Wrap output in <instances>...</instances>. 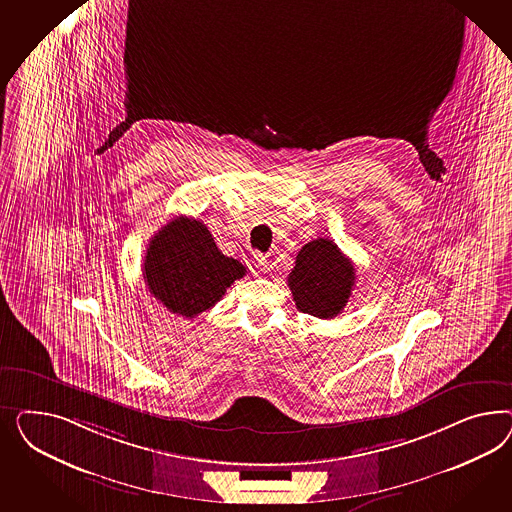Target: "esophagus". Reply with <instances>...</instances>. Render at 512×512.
<instances>
[{"label": "esophagus", "instance_id": "esophagus-1", "mask_svg": "<svg viewBox=\"0 0 512 512\" xmlns=\"http://www.w3.org/2000/svg\"><path fill=\"white\" fill-rule=\"evenodd\" d=\"M251 266H253V272H255V274H264V272L268 270V261H266V257H264L263 253H253Z\"/></svg>", "mask_w": 512, "mask_h": 512}]
</instances>
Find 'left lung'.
Wrapping results in <instances>:
<instances>
[{"label": "left lung", "instance_id": "8db88e82", "mask_svg": "<svg viewBox=\"0 0 512 512\" xmlns=\"http://www.w3.org/2000/svg\"><path fill=\"white\" fill-rule=\"evenodd\" d=\"M355 279V266L340 248L328 238H317L298 251L287 281L298 310L332 319L347 306Z\"/></svg>", "mask_w": 512, "mask_h": 512}]
</instances>
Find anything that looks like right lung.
Segmentation results:
<instances>
[{"instance_id": "obj_1", "label": "right lung", "mask_w": 512, "mask_h": 512, "mask_svg": "<svg viewBox=\"0 0 512 512\" xmlns=\"http://www.w3.org/2000/svg\"><path fill=\"white\" fill-rule=\"evenodd\" d=\"M246 266L223 255L202 221L178 216L152 236L144 257L148 291L167 310L195 317L223 298Z\"/></svg>"}]
</instances>
